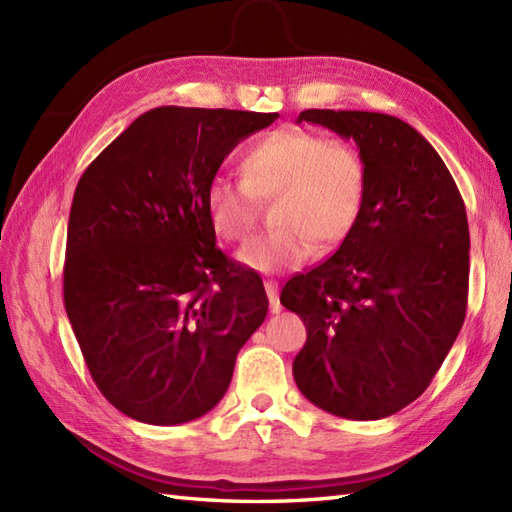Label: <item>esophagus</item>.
Masks as SVG:
<instances>
[{
    "instance_id": "esophagus-1",
    "label": "esophagus",
    "mask_w": 512,
    "mask_h": 512,
    "mask_svg": "<svg viewBox=\"0 0 512 512\" xmlns=\"http://www.w3.org/2000/svg\"><path fill=\"white\" fill-rule=\"evenodd\" d=\"M266 295H268V301H270V310L279 312L281 310V306H279V286L275 284V281H266Z\"/></svg>"
}]
</instances>
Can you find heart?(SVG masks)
Masks as SVG:
<instances>
[{"label":"heart","instance_id":"obj_1","mask_svg":"<svg viewBox=\"0 0 512 512\" xmlns=\"http://www.w3.org/2000/svg\"><path fill=\"white\" fill-rule=\"evenodd\" d=\"M242 182L215 178L206 189V217L224 242L253 233L257 202L277 200V231L248 242L237 262L262 275L301 266L321 248L341 244L361 217L367 169L356 145L299 127L275 129L255 140L239 160Z\"/></svg>","mask_w":512,"mask_h":512}]
</instances>
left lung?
<instances>
[{
  "label": "left lung",
  "mask_w": 512,
  "mask_h": 512,
  "mask_svg": "<svg viewBox=\"0 0 512 512\" xmlns=\"http://www.w3.org/2000/svg\"><path fill=\"white\" fill-rule=\"evenodd\" d=\"M303 121L354 140L367 191L339 250L281 290L308 332L292 374L319 409L380 420L429 387L458 339L469 295L466 209L438 151L400 118L306 110Z\"/></svg>",
  "instance_id": "obj_1"
}]
</instances>
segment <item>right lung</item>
Segmentation results:
<instances>
[{"instance_id":"right-lung-1","label":"right lung","mask_w":512,"mask_h":512,"mask_svg":"<svg viewBox=\"0 0 512 512\" xmlns=\"http://www.w3.org/2000/svg\"><path fill=\"white\" fill-rule=\"evenodd\" d=\"M277 112L165 105L129 125L76 184L63 301L101 394L171 427L226 394L268 312L262 279L215 246L206 189Z\"/></svg>"}]
</instances>
